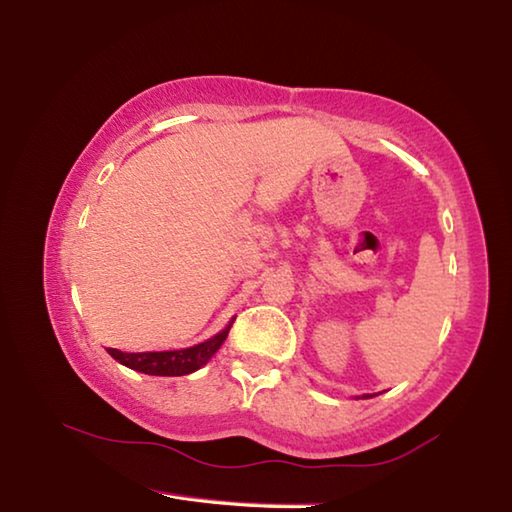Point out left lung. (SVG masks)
Instances as JSON below:
<instances>
[{"instance_id": "8db88e82", "label": "left lung", "mask_w": 512, "mask_h": 512, "mask_svg": "<svg viewBox=\"0 0 512 512\" xmlns=\"http://www.w3.org/2000/svg\"><path fill=\"white\" fill-rule=\"evenodd\" d=\"M363 397H370V395H363Z\"/></svg>"}]
</instances>
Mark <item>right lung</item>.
<instances>
[{"label": "right lung", "instance_id": "1", "mask_svg": "<svg viewBox=\"0 0 512 512\" xmlns=\"http://www.w3.org/2000/svg\"><path fill=\"white\" fill-rule=\"evenodd\" d=\"M228 325L216 336H212L210 341L198 343L194 348H185V350H169V352H121L115 348H108V354L115 361L124 363L131 370L144 372V375H160V377H180V375H189V372L198 370L205 366L207 361L214 357V352L221 348L223 341L228 339L230 332Z\"/></svg>", "mask_w": 512, "mask_h": 512}]
</instances>
